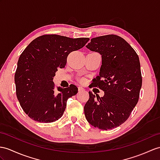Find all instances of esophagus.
<instances>
[{
    "instance_id": "34e87169",
    "label": "esophagus",
    "mask_w": 160,
    "mask_h": 160,
    "mask_svg": "<svg viewBox=\"0 0 160 160\" xmlns=\"http://www.w3.org/2000/svg\"><path fill=\"white\" fill-rule=\"evenodd\" d=\"M78 90H79V92H81V91H83L84 89L81 87H78Z\"/></svg>"
}]
</instances>
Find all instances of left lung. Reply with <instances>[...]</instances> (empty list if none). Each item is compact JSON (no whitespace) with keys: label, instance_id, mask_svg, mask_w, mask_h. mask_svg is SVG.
I'll use <instances>...</instances> for the list:
<instances>
[{"label":"left lung","instance_id":"1","mask_svg":"<svg viewBox=\"0 0 160 160\" xmlns=\"http://www.w3.org/2000/svg\"><path fill=\"white\" fill-rule=\"evenodd\" d=\"M86 48L102 57L99 75L92 85L104 95L89 92L85 118L100 130L112 129L126 122L138 102L142 86L139 58L128 42L114 34L93 38Z\"/></svg>","mask_w":160,"mask_h":160}]
</instances>
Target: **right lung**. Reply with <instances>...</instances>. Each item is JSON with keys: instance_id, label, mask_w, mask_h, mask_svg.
I'll list each match as a JSON object with an SVG mask.
<instances>
[{"instance_id": "right-lung-1", "label": "right lung", "mask_w": 160, "mask_h": 160, "mask_svg": "<svg viewBox=\"0 0 160 160\" xmlns=\"http://www.w3.org/2000/svg\"><path fill=\"white\" fill-rule=\"evenodd\" d=\"M88 41V38L42 35L22 53L15 74L16 95L31 119L51 123L63 115L67 100L77 94L78 88L72 84L67 88H56L53 77L58 68L64 67L68 54L83 48Z\"/></svg>"}]
</instances>
